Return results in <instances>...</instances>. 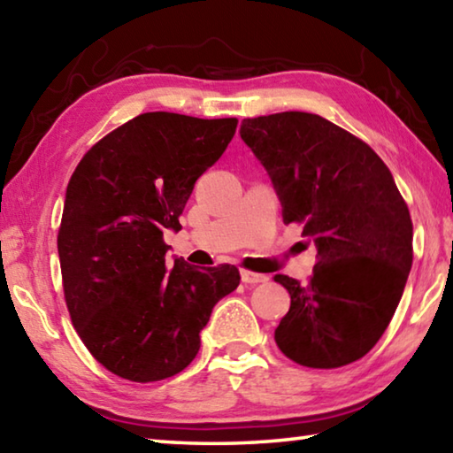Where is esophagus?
Returning <instances> with one entry per match:
<instances>
[{"instance_id":"obj_1","label":"esophagus","mask_w":453,"mask_h":453,"mask_svg":"<svg viewBox=\"0 0 453 453\" xmlns=\"http://www.w3.org/2000/svg\"><path fill=\"white\" fill-rule=\"evenodd\" d=\"M267 280H270V278H267L265 273L242 270V281H243V283H251V286H256V283H265Z\"/></svg>"}]
</instances>
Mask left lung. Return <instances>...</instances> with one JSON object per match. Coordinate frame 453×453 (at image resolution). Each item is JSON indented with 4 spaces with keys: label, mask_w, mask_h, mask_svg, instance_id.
Instances as JSON below:
<instances>
[{
    "label": "left lung",
    "mask_w": 453,
    "mask_h": 453,
    "mask_svg": "<svg viewBox=\"0 0 453 453\" xmlns=\"http://www.w3.org/2000/svg\"><path fill=\"white\" fill-rule=\"evenodd\" d=\"M240 134L270 173L283 221L300 224L318 248L308 283L273 278L291 297L275 343L305 367L356 362L386 332L411 270L413 226L392 172L316 113L248 118Z\"/></svg>",
    "instance_id": "1"
}]
</instances>
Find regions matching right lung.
I'll use <instances>...</instances> for the list:
<instances>
[{"instance_id": "1", "label": "right lung", "mask_w": 453, "mask_h": 453, "mask_svg": "<svg viewBox=\"0 0 453 453\" xmlns=\"http://www.w3.org/2000/svg\"><path fill=\"white\" fill-rule=\"evenodd\" d=\"M237 119L148 111L102 137L65 191L58 232L64 296L75 332L105 370L148 383L180 373L240 270L165 262V229L218 162Z\"/></svg>"}]
</instances>
